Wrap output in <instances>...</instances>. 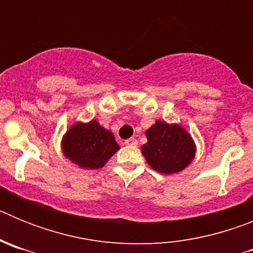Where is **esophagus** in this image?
<instances>
[{"label":"esophagus","instance_id":"34e87169","mask_svg":"<svg viewBox=\"0 0 253 253\" xmlns=\"http://www.w3.org/2000/svg\"><path fill=\"white\" fill-rule=\"evenodd\" d=\"M125 144H126V146H137L138 144V140L135 139V138H129V139H126L125 140Z\"/></svg>","mask_w":253,"mask_h":253}]
</instances>
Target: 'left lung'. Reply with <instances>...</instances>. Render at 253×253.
I'll list each match as a JSON object with an SVG mask.
<instances>
[{
  "label": "left lung",
  "mask_w": 253,
  "mask_h": 253,
  "mask_svg": "<svg viewBox=\"0 0 253 253\" xmlns=\"http://www.w3.org/2000/svg\"><path fill=\"white\" fill-rule=\"evenodd\" d=\"M146 137L148 142L142 146V153L149 166L160 173L182 171L195 156L193 138L177 124L158 120L146 131Z\"/></svg>",
  "instance_id": "left-lung-1"
}]
</instances>
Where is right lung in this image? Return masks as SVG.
Here are the masks:
<instances>
[{
    "label": "right lung",
    "instance_id": "add662e5",
    "mask_svg": "<svg viewBox=\"0 0 253 253\" xmlns=\"http://www.w3.org/2000/svg\"><path fill=\"white\" fill-rule=\"evenodd\" d=\"M114 134L96 122L77 123L67 131L62 149L67 158L82 169H101L116 151H119Z\"/></svg>",
    "mask_w": 253,
    "mask_h": 253
}]
</instances>
